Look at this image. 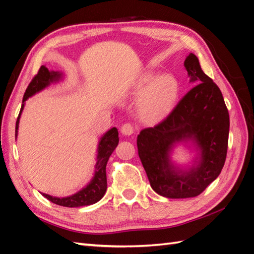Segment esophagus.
<instances>
[{
	"label": "esophagus",
	"instance_id": "esophagus-1",
	"mask_svg": "<svg viewBox=\"0 0 254 254\" xmlns=\"http://www.w3.org/2000/svg\"><path fill=\"white\" fill-rule=\"evenodd\" d=\"M133 132H134V128L130 123H126L121 127V133L123 134V135L130 136V135H132Z\"/></svg>",
	"mask_w": 254,
	"mask_h": 254
}]
</instances>
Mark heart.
I'll list each match as a JSON object with an SVG mask.
<instances>
[{"label":"heart","mask_w":254,"mask_h":254,"mask_svg":"<svg viewBox=\"0 0 254 254\" xmlns=\"http://www.w3.org/2000/svg\"><path fill=\"white\" fill-rule=\"evenodd\" d=\"M180 93V84L171 74L146 72L138 78L135 95H141L139 115L145 121H155L169 112L176 105Z\"/></svg>","instance_id":"b5f03b06"}]
</instances>
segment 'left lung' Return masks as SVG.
<instances>
[{"instance_id": "8db88e82", "label": "left lung", "mask_w": 254, "mask_h": 254, "mask_svg": "<svg viewBox=\"0 0 254 254\" xmlns=\"http://www.w3.org/2000/svg\"><path fill=\"white\" fill-rule=\"evenodd\" d=\"M190 82L196 85L178 102L168 117L137 135L139 159L153 190L168 198L201 194L222 171L228 147L229 113L218 86L190 53L185 61ZM196 148L192 166L182 169L170 155L177 143Z\"/></svg>"}]
</instances>
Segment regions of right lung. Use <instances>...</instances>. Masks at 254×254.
Returning a JSON list of instances; mask_svg holds the SVG:
<instances>
[{"mask_svg":"<svg viewBox=\"0 0 254 254\" xmlns=\"http://www.w3.org/2000/svg\"><path fill=\"white\" fill-rule=\"evenodd\" d=\"M63 78L62 72H56V71H49L45 65H42L39 69V72L36 76L32 78L30 84L27 87L24 98H23V105L20 108V112L16 121V130H15V136L17 137L18 134V124L21 112L24 110L25 101L29 98V97L36 95L39 91L44 90L48 86H50L52 83H58L59 80ZM119 143V132L117 127H112L109 131H107L104 135H102L98 142V148H97V158H96V165H95V172L94 177L86 185L82 190L77 191L76 193L72 194L69 196L65 197H57L49 195V194L41 193L46 198L49 199L52 203L57 205H61V206L65 207H80V206H87V205L95 204L102 198L107 191V175H106V166L108 163V159L116 149Z\"/></svg>","mask_w":254,"mask_h":254,"instance_id":"right-lung-1","label":"right lung"}]
</instances>
